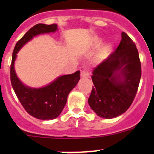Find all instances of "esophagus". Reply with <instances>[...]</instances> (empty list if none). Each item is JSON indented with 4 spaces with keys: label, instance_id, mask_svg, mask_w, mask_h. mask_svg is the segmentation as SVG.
Masks as SVG:
<instances>
[{
    "label": "esophagus",
    "instance_id": "esophagus-1",
    "mask_svg": "<svg viewBox=\"0 0 154 154\" xmlns=\"http://www.w3.org/2000/svg\"><path fill=\"white\" fill-rule=\"evenodd\" d=\"M90 77V74H89V71L88 70H83L81 71V77L83 78H87V77Z\"/></svg>",
    "mask_w": 154,
    "mask_h": 154
}]
</instances>
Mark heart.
Masks as SVG:
<instances>
[{
  "label": "heart",
  "instance_id": "heart-1",
  "mask_svg": "<svg viewBox=\"0 0 154 154\" xmlns=\"http://www.w3.org/2000/svg\"><path fill=\"white\" fill-rule=\"evenodd\" d=\"M101 43V40L98 37H94L92 39V45L94 46H98Z\"/></svg>",
  "mask_w": 154,
  "mask_h": 154
}]
</instances>
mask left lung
<instances>
[{
	"mask_svg": "<svg viewBox=\"0 0 154 154\" xmlns=\"http://www.w3.org/2000/svg\"><path fill=\"white\" fill-rule=\"evenodd\" d=\"M142 68L136 44L125 32L117 49L93 70L88 104L103 119L125 112L139 88Z\"/></svg>",
	"mask_w": 154,
	"mask_h": 154,
	"instance_id": "left-lung-1",
	"label": "left lung"
}]
</instances>
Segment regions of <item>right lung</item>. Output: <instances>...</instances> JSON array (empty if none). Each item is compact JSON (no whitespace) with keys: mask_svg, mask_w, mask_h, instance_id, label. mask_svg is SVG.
Segmentation results:
<instances>
[{"mask_svg":"<svg viewBox=\"0 0 154 154\" xmlns=\"http://www.w3.org/2000/svg\"><path fill=\"white\" fill-rule=\"evenodd\" d=\"M57 29L56 24H38L29 29L15 45L10 65V80L15 94L24 109L30 116L41 120H52L60 116L66 106L68 94L80 80V71L60 76L42 88H33L24 86L20 81L15 74L14 63L17 53L27 42L35 35L55 32Z\"/></svg>","mask_w":154,"mask_h":154,"instance_id":"obj_1","label":"right lung"}]
</instances>
